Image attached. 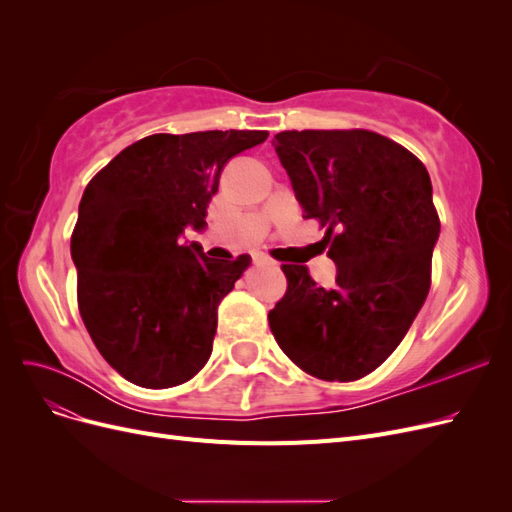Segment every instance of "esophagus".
I'll list each match as a JSON object with an SVG mask.
<instances>
[{
  "label": "esophagus",
  "instance_id": "34e87169",
  "mask_svg": "<svg viewBox=\"0 0 512 512\" xmlns=\"http://www.w3.org/2000/svg\"><path fill=\"white\" fill-rule=\"evenodd\" d=\"M254 262H256L258 267H275V262L269 256H265V254H256Z\"/></svg>",
  "mask_w": 512,
  "mask_h": 512
}]
</instances>
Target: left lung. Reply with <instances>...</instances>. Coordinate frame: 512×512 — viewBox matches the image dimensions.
Instances as JSON below:
<instances>
[{"mask_svg": "<svg viewBox=\"0 0 512 512\" xmlns=\"http://www.w3.org/2000/svg\"><path fill=\"white\" fill-rule=\"evenodd\" d=\"M303 218L324 228L333 288L284 265L269 312L277 346L320 380L350 382L386 361L427 299L440 220L431 179L408 149L369 130L280 132L273 141Z\"/></svg>", "mask_w": 512, "mask_h": 512, "instance_id": "1", "label": "left lung"}]
</instances>
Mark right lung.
Returning a JSON list of instances; mask_svg holds the SVG:
<instances>
[{"instance_id": "1", "label": "right lung", "mask_w": 512, "mask_h": 512, "mask_svg": "<svg viewBox=\"0 0 512 512\" xmlns=\"http://www.w3.org/2000/svg\"><path fill=\"white\" fill-rule=\"evenodd\" d=\"M267 136L151 134L89 181L70 241L79 309L96 348L126 380L168 389L209 361L218 305L252 258H209L183 235L205 230L228 160Z\"/></svg>"}]
</instances>
